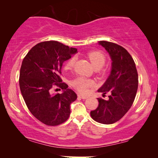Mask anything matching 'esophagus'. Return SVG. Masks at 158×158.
<instances>
[{
	"mask_svg": "<svg viewBox=\"0 0 158 158\" xmlns=\"http://www.w3.org/2000/svg\"><path fill=\"white\" fill-rule=\"evenodd\" d=\"M78 97L79 98H81V99H87L88 98V97H86V96H84V95H80V94H78Z\"/></svg>",
	"mask_w": 158,
	"mask_h": 158,
	"instance_id": "1",
	"label": "esophagus"
}]
</instances>
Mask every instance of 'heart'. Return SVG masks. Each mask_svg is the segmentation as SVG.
<instances>
[{
	"label": "heart",
	"instance_id": "1",
	"mask_svg": "<svg viewBox=\"0 0 158 158\" xmlns=\"http://www.w3.org/2000/svg\"><path fill=\"white\" fill-rule=\"evenodd\" d=\"M87 56L95 69H100L101 68H102L106 62V57L105 54L102 52H100V51L90 52L87 54ZM75 62L76 57H71L66 62L64 68H65V70H71L75 65ZM101 73H103V72H101ZM93 84H94V83L92 80L82 77H77L72 83V85H73L74 89H77L81 93H86L89 91L90 88L93 86Z\"/></svg>",
	"mask_w": 158,
	"mask_h": 158
}]
</instances>
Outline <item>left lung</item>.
<instances>
[{"mask_svg": "<svg viewBox=\"0 0 158 158\" xmlns=\"http://www.w3.org/2000/svg\"><path fill=\"white\" fill-rule=\"evenodd\" d=\"M99 44L110 55L112 69L98 91L110 95L107 100L98 98V106L90 111V116L96 122L108 125L118 121L132 106L137 92L138 73L135 61L125 48L107 41H100Z\"/></svg>", "mask_w": 158, "mask_h": 158, "instance_id": "left-lung-1", "label": "left lung"}]
</instances>
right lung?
<instances>
[{
  "mask_svg": "<svg viewBox=\"0 0 158 158\" xmlns=\"http://www.w3.org/2000/svg\"><path fill=\"white\" fill-rule=\"evenodd\" d=\"M77 51L59 42L45 41L32 48L22 61L19 81L23 100L31 113L49 126L65 122L69 105L77 98L60 78L63 62ZM54 86L64 90L62 94H51Z\"/></svg>",
  "mask_w": 158,
  "mask_h": 158,
  "instance_id": "right-lung-1",
  "label": "right lung"
}]
</instances>
